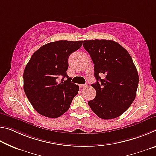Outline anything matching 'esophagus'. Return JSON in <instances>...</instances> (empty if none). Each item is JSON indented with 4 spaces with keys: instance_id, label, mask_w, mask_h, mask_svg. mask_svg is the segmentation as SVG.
<instances>
[{
    "instance_id": "1",
    "label": "esophagus",
    "mask_w": 156,
    "mask_h": 156,
    "mask_svg": "<svg viewBox=\"0 0 156 156\" xmlns=\"http://www.w3.org/2000/svg\"><path fill=\"white\" fill-rule=\"evenodd\" d=\"M87 85H88L87 84H80V85H79V87H80V88H84V87H87Z\"/></svg>"
}]
</instances>
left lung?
<instances>
[{"instance_id": "left-lung-1", "label": "left lung", "mask_w": 156, "mask_h": 156, "mask_svg": "<svg viewBox=\"0 0 156 156\" xmlns=\"http://www.w3.org/2000/svg\"><path fill=\"white\" fill-rule=\"evenodd\" d=\"M83 47L94 64L96 96L88 104L99 118L113 119L122 115L135 100L139 77L130 54L111 40L84 41Z\"/></svg>"}]
</instances>
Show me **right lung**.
I'll list each match as a JSON object with an SVG mask.
<instances>
[{
  "mask_svg": "<svg viewBox=\"0 0 156 156\" xmlns=\"http://www.w3.org/2000/svg\"><path fill=\"white\" fill-rule=\"evenodd\" d=\"M82 45L83 41L51 42L31 56L23 73V88L30 103L41 115L60 117L78 94L79 87L71 82L67 70L69 56Z\"/></svg>",
  "mask_w": 156,
  "mask_h": 156,
  "instance_id": "1",
  "label": "right lung"
}]
</instances>
